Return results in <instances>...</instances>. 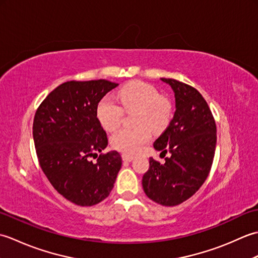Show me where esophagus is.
Wrapping results in <instances>:
<instances>
[{"mask_svg":"<svg viewBox=\"0 0 258 258\" xmlns=\"http://www.w3.org/2000/svg\"><path fill=\"white\" fill-rule=\"evenodd\" d=\"M122 158H123L124 162H131V161H133L134 156L133 155H128V154H122Z\"/></svg>","mask_w":258,"mask_h":258,"instance_id":"1","label":"esophagus"}]
</instances>
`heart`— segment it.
Masks as SVG:
<instances>
[{"mask_svg": "<svg viewBox=\"0 0 258 258\" xmlns=\"http://www.w3.org/2000/svg\"><path fill=\"white\" fill-rule=\"evenodd\" d=\"M118 103L109 96L103 97L96 106V117L106 131L116 130L123 111L136 109V127H124L115 133L111 143L115 150L124 154H135L143 150L151 140V129L158 132L168 124L172 115V104L161 96L154 86L142 81L130 82L116 93Z\"/></svg>", "mask_w": 258, "mask_h": 258, "instance_id": "heart-1", "label": "heart"}]
</instances>
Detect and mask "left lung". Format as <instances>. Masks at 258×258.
I'll return each mask as SVG.
<instances>
[{"mask_svg":"<svg viewBox=\"0 0 258 258\" xmlns=\"http://www.w3.org/2000/svg\"><path fill=\"white\" fill-rule=\"evenodd\" d=\"M175 94L174 117L154 143L165 163L150 157L142 179L149 199L163 206H176L200 189L210 174L216 147V124L205 98L193 86L161 79Z\"/></svg>","mask_w":258,"mask_h":258,"instance_id":"left-lung-1","label":"left lung"}]
</instances>
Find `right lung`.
<instances>
[{
    "label": "right lung",
    "mask_w": 258,
    "mask_h": 258,
    "mask_svg": "<svg viewBox=\"0 0 258 258\" xmlns=\"http://www.w3.org/2000/svg\"><path fill=\"white\" fill-rule=\"evenodd\" d=\"M118 84L106 80L69 81L48 94L35 112L33 139L38 163L52 186L80 206H93L111 193L122 157L107 146L96 117L98 102Z\"/></svg>",
    "instance_id": "1"
}]
</instances>
